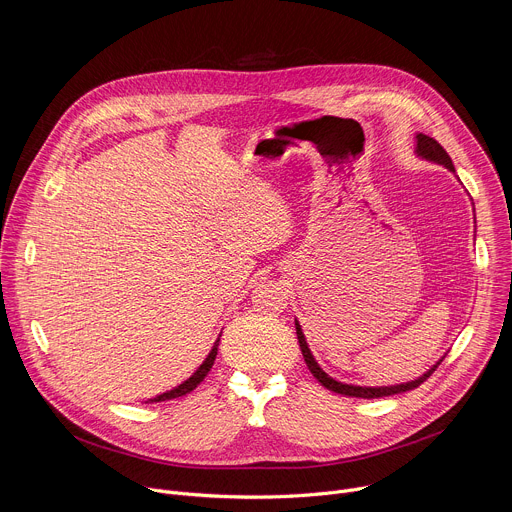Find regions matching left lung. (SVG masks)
Here are the masks:
<instances>
[{"label":"left lung","mask_w":512,"mask_h":512,"mask_svg":"<svg viewBox=\"0 0 512 512\" xmlns=\"http://www.w3.org/2000/svg\"><path fill=\"white\" fill-rule=\"evenodd\" d=\"M415 154L427 162H433V164H440L444 168H448L450 172H456L454 164H452V158L448 156V152L442 148L440 143H437L433 137L429 135H423V133H417L415 135ZM296 334H298V342H300V348H302V354H304V360L308 364L310 373L318 379V383H322L328 391H334L338 395H346V397H360V399H377V397H389V395H397V393H405V391H411L415 387H419L435 369L437 364L442 362V358L437 360L433 367L429 371H425L421 377L413 379V381H407V383H401V385H389V387H358V385H346V383H340L336 379H332L330 375H326L322 371L320 364L316 362L308 342H306V336L302 332V326L300 322L296 320Z\"/></svg>","instance_id":"1"}]
</instances>
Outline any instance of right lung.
Masks as SVG:
<instances>
[{
	"instance_id": "obj_1",
	"label": "right lung",
	"mask_w": 512,
	"mask_h": 512,
	"mask_svg": "<svg viewBox=\"0 0 512 512\" xmlns=\"http://www.w3.org/2000/svg\"><path fill=\"white\" fill-rule=\"evenodd\" d=\"M218 340H221V338H218ZM218 340L214 342L212 350L208 352V356L204 358V362L200 364V367L196 369V373H194L190 379H186L182 385H178V387H174L172 391H166V393H162V395H158V397H154V399H150V401H152V403L168 401V399H176V397H182V395H188L190 391H194V389L204 381V377L208 375V371L212 369L214 358H216V352H218Z\"/></svg>"
}]
</instances>
